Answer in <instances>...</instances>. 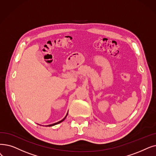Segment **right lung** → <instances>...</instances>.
I'll use <instances>...</instances> for the list:
<instances>
[{
    "mask_svg": "<svg viewBox=\"0 0 156 156\" xmlns=\"http://www.w3.org/2000/svg\"><path fill=\"white\" fill-rule=\"evenodd\" d=\"M67 114H68V112H67V113L66 114V117L62 119V120H60V121H58V122H56V123H54V124H50V125H47V126H46V127H50V126H55V125H57V124H59V123H60V122H63L65 119H66V117L67 116ZM40 126H41V125H40Z\"/></svg>",
    "mask_w": 156,
    "mask_h": 156,
    "instance_id": "1",
    "label": "right lung"
}]
</instances>
